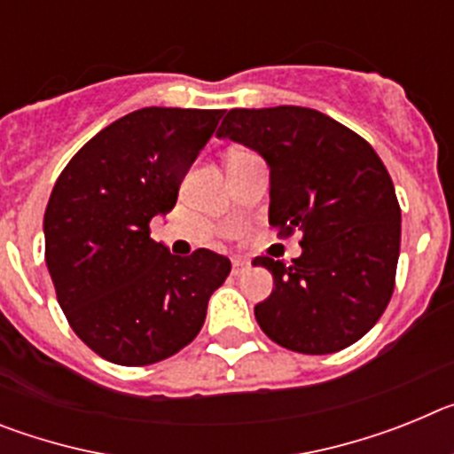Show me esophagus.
<instances>
[{
  "mask_svg": "<svg viewBox=\"0 0 454 454\" xmlns=\"http://www.w3.org/2000/svg\"><path fill=\"white\" fill-rule=\"evenodd\" d=\"M247 268H250V263L243 262V259H234V262H231V275L240 277L243 272H247Z\"/></svg>",
  "mask_w": 454,
  "mask_h": 454,
  "instance_id": "34e87169",
  "label": "esophagus"
}]
</instances>
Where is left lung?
Returning a JSON list of instances; mask_svg holds the SVG:
<instances>
[{
	"mask_svg": "<svg viewBox=\"0 0 454 454\" xmlns=\"http://www.w3.org/2000/svg\"><path fill=\"white\" fill-rule=\"evenodd\" d=\"M218 138L266 159L268 220L279 236L302 234V254L291 263L252 262L275 282L254 307L263 334L302 355L356 343L395 288L400 204L382 159L346 124L304 106L231 108Z\"/></svg>",
	"mask_w": 454,
	"mask_h": 454,
	"instance_id": "8db88e82",
	"label": "left lung"
}]
</instances>
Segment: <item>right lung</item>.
<instances>
[{
	"mask_svg": "<svg viewBox=\"0 0 454 454\" xmlns=\"http://www.w3.org/2000/svg\"><path fill=\"white\" fill-rule=\"evenodd\" d=\"M224 111L147 106L104 127L72 156L45 211V262L74 334L106 362L147 366L202 330L231 263L211 250L175 256L150 220L179 186Z\"/></svg>",
	"mask_w": 454,
	"mask_h": 454,
	"instance_id": "obj_1",
	"label": "right lung"
}]
</instances>
